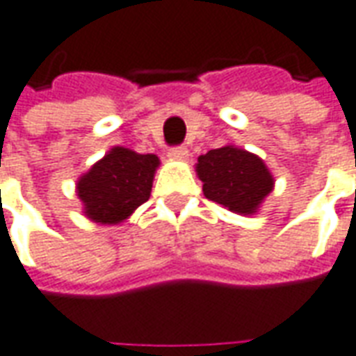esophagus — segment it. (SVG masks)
<instances>
[{"instance_id": "obj_1", "label": "esophagus", "mask_w": 356, "mask_h": 356, "mask_svg": "<svg viewBox=\"0 0 356 356\" xmlns=\"http://www.w3.org/2000/svg\"><path fill=\"white\" fill-rule=\"evenodd\" d=\"M171 160H186V156H188V150H186L185 146H173L170 152H168Z\"/></svg>"}]
</instances>
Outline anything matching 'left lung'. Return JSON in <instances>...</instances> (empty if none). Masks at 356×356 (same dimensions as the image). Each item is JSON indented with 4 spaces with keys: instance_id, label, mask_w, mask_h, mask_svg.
<instances>
[{
    "instance_id": "1",
    "label": "left lung",
    "mask_w": 356,
    "mask_h": 356,
    "mask_svg": "<svg viewBox=\"0 0 356 356\" xmlns=\"http://www.w3.org/2000/svg\"><path fill=\"white\" fill-rule=\"evenodd\" d=\"M196 175L206 198L241 216L256 213L273 191V177L256 154L237 146H223L198 158Z\"/></svg>"
}]
</instances>
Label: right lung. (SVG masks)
Segmentation results:
<instances>
[{
	"mask_svg": "<svg viewBox=\"0 0 356 356\" xmlns=\"http://www.w3.org/2000/svg\"><path fill=\"white\" fill-rule=\"evenodd\" d=\"M158 165L160 160L154 154H136L123 146L111 148L76 181L84 216L108 225L125 221L150 198Z\"/></svg>",
	"mask_w": 356,
	"mask_h": 356,
	"instance_id": "right-lung-1",
	"label": "right lung"
}]
</instances>
